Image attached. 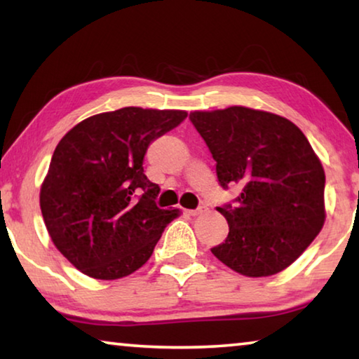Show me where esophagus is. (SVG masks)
Wrapping results in <instances>:
<instances>
[{"label":"esophagus","instance_id":"esophagus-1","mask_svg":"<svg viewBox=\"0 0 359 359\" xmlns=\"http://www.w3.org/2000/svg\"><path fill=\"white\" fill-rule=\"evenodd\" d=\"M208 209L204 208V205H201V208H198V209H193V210H187L188 212V215H199V214H203V212H205Z\"/></svg>","mask_w":359,"mask_h":359}]
</instances>
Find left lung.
Segmentation results:
<instances>
[{"label":"left lung","instance_id":"1","mask_svg":"<svg viewBox=\"0 0 359 359\" xmlns=\"http://www.w3.org/2000/svg\"><path fill=\"white\" fill-rule=\"evenodd\" d=\"M190 120L217 161L218 184L241 188L217 208L229 233L210 252L247 277L283 271L325 223V171L312 145L290 120L242 106Z\"/></svg>","mask_w":359,"mask_h":359}]
</instances>
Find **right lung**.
Segmentation results:
<instances>
[{"instance_id":"right-lung-1","label":"right lung","mask_w":359,"mask_h":359,"mask_svg":"<svg viewBox=\"0 0 359 359\" xmlns=\"http://www.w3.org/2000/svg\"><path fill=\"white\" fill-rule=\"evenodd\" d=\"M185 118V111L123 107L81 121L58 142L41 212L53 244L85 276L133 274L180 214L158 208L160 187L142 163L149 145Z\"/></svg>"}]
</instances>
